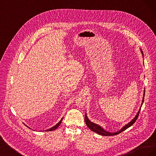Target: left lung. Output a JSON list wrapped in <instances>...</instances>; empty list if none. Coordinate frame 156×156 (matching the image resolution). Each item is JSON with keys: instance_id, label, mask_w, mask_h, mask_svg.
Masks as SVG:
<instances>
[{"instance_id": "8db88e82", "label": "left lung", "mask_w": 156, "mask_h": 156, "mask_svg": "<svg viewBox=\"0 0 156 156\" xmlns=\"http://www.w3.org/2000/svg\"><path fill=\"white\" fill-rule=\"evenodd\" d=\"M140 51H141V53H142L143 55V53L142 50H140ZM144 94H145V90H144ZM144 98H143V99L142 105H143V102H144ZM140 111V108L139 109V111L137 114H136V116L134 118V119H133V120H132L129 122V123H128L127 125H126L124 127H122V128L119 131L116 132V133H110V132H108V131H105L104 129H103L102 128V127H101V126H98V125H97V124H96L93 123V122H90V120L88 119L87 114L85 115V117H84V120H85V123H86L87 126H88V128L90 129H91L92 131H93L94 132H96V133H98V134H99V135H103V136H113V135H118V134L120 133L121 132L125 131L126 129H127V128H128V127H129L130 126H131L132 125H133V124L135 123V122H136V119H138Z\"/></svg>"}]
</instances>
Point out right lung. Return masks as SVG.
Segmentation results:
<instances>
[{"label": "right lung", "instance_id": "add662e5", "mask_svg": "<svg viewBox=\"0 0 156 156\" xmlns=\"http://www.w3.org/2000/svg\"><path fill=\"white\" fill-rule=\"evenodd\" d=\"M62 119H63V118H62V119H61L60 120V121L58 122V123H57V124H56L55 126H53V127H51V128L50 129H47L46 131H53V130H55V129H56V128H57V127L60 125V124H61V122H62Z\"/></svg>", "mask_w": 156, "mask_h": 156}]
</instances>
